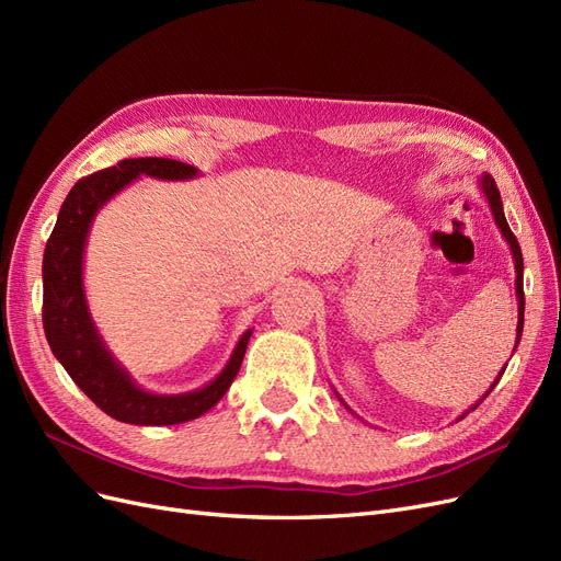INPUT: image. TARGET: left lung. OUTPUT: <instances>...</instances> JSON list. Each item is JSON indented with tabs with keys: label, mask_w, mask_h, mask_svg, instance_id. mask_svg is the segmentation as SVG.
<instances>
[{
	"label": "left lung",
	"mask_w": 561,
	"mask_h": 561,
	"mask_svg": "<svg viewBox=\"0 0 561 561\" xmlns=\"http://www.w3.org/2000/svg\"><path fill=\"white\" fill-rule=\"evenodd\" d=\"M478 184H480V190H482V194H484V198H486V203H489L491 215H494V219H496V227L501 229L505 243L511 245L513 260H515V295H517V336H515V348H513V353H515L517 346H519L522 330H524V260H522V250H519V243H517V239H515V233L511 231V227H507V219H505V213H503V203H501V194H499V186H496L494 178L484 173L482 178H478ZM505 367H507V365H505ZM505 367L499 371L496 381L491 383V388L482 396V400H484V398L491 393V390H494V386L501 381ZM334 393H336V390H334ZM336 398H339V393H336ZM339 400H342V398H339ZM482 400H480V402H482ZM342 402H344V400H342ZM480 402H474L468 412H463L461 416H458V421H461L466 414H470L472 410H478ZM344 407H346V402H344ZM346 410H351V407H346Z\"/></svg>",
	"instance_id": "8db88e82"
}]
</instances>
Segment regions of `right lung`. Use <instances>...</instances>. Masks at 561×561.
<instances>
[{"label":"right lung","instance_id":"1","mask_svg":"<svg viewBox=\"0 0 561 561\" xmlns=\"http://www.w3.org/2000/svg\"><path fill=\"white\" fill-rule=\"evenodd\" d=\"M140 175L157 180H194L198 168L173 159H126L105 171L79 180L67 194L58 222L44 250V332L46 342L72 381L100 410L135 426H175L198 419L222 400L243 363L252 330L243 332L225 369L190 393L161 396L135 383L100 336L87 290H83V252L100 208L124 192Z\"/></svg>","mask_w":561,"mask_h":561}]
</instances>
